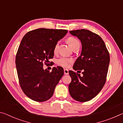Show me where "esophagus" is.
Returning a JSON list of instances; mask_svg holds the SVG:
<instances>
[{
  "instance_id": "1",
  "label": "esophagus",
  "mask_w": 123,
  "mask_h": 123,
  "mask_svg": "<svg viewBox=\"0 0 123 123\" xmlns=\"http://www.w3.org/2000/svg\"><path fill=\"white\" fill-rule=\"evenodd\" d=\"M64 73L65 75H68L69 74V72H68V70L67 69H64Z\"/></svg>"
}]
</instances>
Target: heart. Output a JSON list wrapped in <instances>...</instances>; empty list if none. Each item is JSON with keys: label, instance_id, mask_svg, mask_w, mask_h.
Masks as SVG:
<instances>
[{"label": "heart", "instance_id": "heart-1", "mask_svg": "<svg viewBox=\"0 0 123 123\" xmlns=\"http://www.w3.org/2000/svg\"><path fill=\"white\" fill-rule=\"evenodd\" d=\"M67 41L68 44H69V46L71 47L72 49H73L75 47L78 46L80 47V42H79V40L74 37H68L67 39ZM58 45H59V44L56 43V44H55V47H54V52L55 53H56L57 51ZM73 62V60L71 59H68V58L61 57L57 60L56 63L57 65L62 67L68 68L69 67L70 64H71Z\"/></svg>", "mask_w": 123, "mask_h": 123}]
</instances>
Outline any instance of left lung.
<instances>
[{
  "label": "left lung",
  "instance_id": "1",
  "mask_svg": "<svg viewBox=\"0 0 123 123\" xmlns=\"http://www.w3.org/2000/svg\"><path fill=\"white\" fill-rule=\"evenodd\" d=\"M81 41L82 51L73 69L82 76L70 70L72 81L69 85L71 97L76 101L91 100L101 91L106 81L110 58L106 45L98 35L86 29L70 31Z\"/></svg>",
  "mask_w": 123,
  "mask_h": 123
}]
</instances>
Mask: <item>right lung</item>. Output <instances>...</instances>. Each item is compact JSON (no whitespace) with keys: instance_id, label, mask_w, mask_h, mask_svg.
<instances>
[{"instance_id":"right-lung-1","label":"right lung","mask_w":123,"mask_h":123,"mask_svg":"<svg viewBox=\"0 0 123 123\" xmlns=\"http://www.w3.org/2000/svg\"><path fill=\"white\" fill-rule=\"evenodd\" d=\"M67 32L63 29L40 28L26 33L22 38L16 54V68L23 92L32 100L43 102L50 98L63 75L61 67H54L50 72L43 66L48 65L55 44Z\"/></svg>"}]
</instances>
